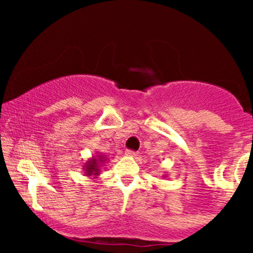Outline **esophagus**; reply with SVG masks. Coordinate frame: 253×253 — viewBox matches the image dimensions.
<instances>
[{
    "instance_id": "34e87169",
    "label": "esophagus",
    "mask_w": 253,
    "mask_h": 253,
    "mask_svg": "<svg viewBox=\"0 0 253 253\" xmlns=\"http://www.w3.org/2000/svg\"><path fill=\"white\" fill-rule=\"evenodd\" d=\"M136 155H138V152H135V151H130V150L126 151V156L128 157H135Z\"/></svg>"
}]
</instances>
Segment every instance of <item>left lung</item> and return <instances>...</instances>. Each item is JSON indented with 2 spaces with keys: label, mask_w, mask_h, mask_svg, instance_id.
<instances>
[{
  "label": "left lung",
  "mask_w": 253,
  "mask_h": 253,
  "mask_svg": "<svg viewBox=\"0 0 253 253\" xmlns=\"http://www.w3.org/2000/svg\"><path fill=\"white\" fill-rule=\"evenodd\" d=\"M164 177H167V175H164Z\"/></svg>",
  "instance_id": "left-lung-1"
}]
</instances>
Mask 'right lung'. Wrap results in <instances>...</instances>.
Returning <instances> with one entry per match:
<instances>
[{
  "instance_id": "right-lung-1",
  "label": "right lung",
  "mask_w": 253,
  "mask_h": 253,
  "mask_svg": "<svg viewBox=\"0 0 253 253\" xmlns=\"http://www.w3.org/2000/svg\"><path fill=\"white\" fill-rule=\"evenodd\" d=\"M107 162V157L102 155V153L96 152L92 157H90L88 161H85V163H83V171L84 176L88 177H94L97 178V176H100L101 170H102L103 164Z\"/></svg>"
}]
</instances>
